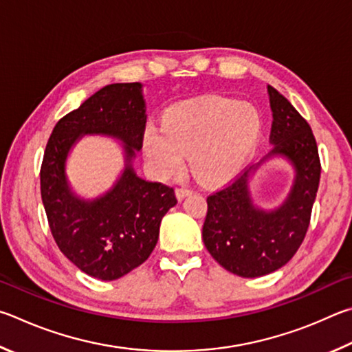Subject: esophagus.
I'll use <instances>...</instances> for the list:
<instances>
[{
	"instance_id": "1",
	"label": "esophagus",
	"mask_w": 352,
	"mask_h": 352,
	"mask_svg": "<svg viewBox=\"0 0 352 352\" xmlns=\"http://www.w3.org/2000/svg\"><path fill=\"white\" fill-rule=\"evenodd\" d=\"M192 195V190H187V188H176V198L177 201H182L184 198H187V196Z\"/></svg>"
}]
</instances>
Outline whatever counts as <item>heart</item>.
Segmentation results:
<instances>
[{"label":"heart","instance_id":"heart-1","mask_svg":"<svg viewBox=\"0 0 352 352\" xmlns=\"http://www.w3.org/2000/svg\"><path fill=\"white\" fill-rule=\"evenodd\" d=\"M261 116L250 103L219 96L171 107L160 128L148 126L142 150L159 181L177 177L190 154V166L207 186H221L249 162L261 135Z\"/></svg>","mask_w":352,"mask_h":352}]
</instances>
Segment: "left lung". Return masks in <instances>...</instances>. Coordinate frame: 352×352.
Returning <instances> with one entry per match:
<instances>
[{
	"label": "left lung",
	"instance_id": "1",
	"mask_svg": "<svg viewBox=\"0 0 352 352\" xmlns=\"http://www.w3.org/2000/svg\"><path fill=\"white\" fill-rule=\"evenodd\" d=\"M272 129L270 150L230 186L207 198L202 239L226 270L243 278L272 274L285 266L303 243L320 182V159L312 129L285 96L267 86ZM292 165V188L278 206L261 208L251 193V181L269 160Z\"/></svg>",
	"mask_w": 352,
	"mask_h": 352
}]
</instances>
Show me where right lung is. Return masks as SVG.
I'll use <instances>...</instances> for the list:
<instances>
[{"instance_id": "obj_1", "label": "right lung", "mask_w": 352, "mask_h": 352, "mask_svg": "<svg viewBox=\"0 0 352 352\" xmlns=\"http://www.w3.org/2000/svg\"><path fill=\"white\" fill-rule=\"evenodd\" d=\"M146 107L142 83L97 91L55 125L43 157L41 199L58 249L94 278L119 280L156 248L160 221L176 206L173 188L142 179L134 159L142 148ZM85 135L121 142L124 168L107 192L80 197L67 177V159Z\"/></svg>"}]
</instances>
